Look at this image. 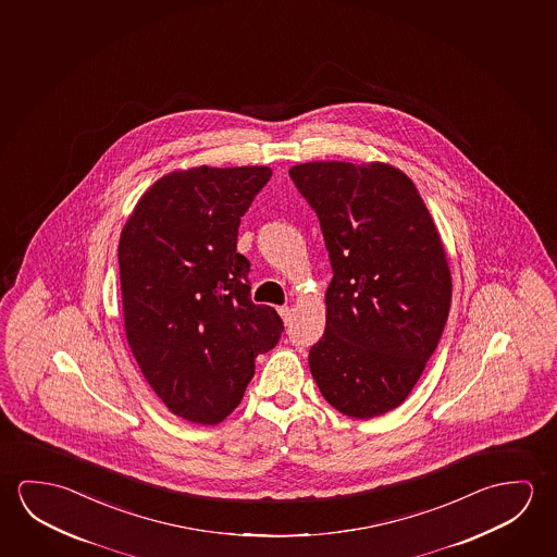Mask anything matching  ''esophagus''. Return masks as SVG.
I'll return each instance as SVG.
<instances>
[{"mask_svg":"<svg viewBox=\"0 0 557 557\" xmlns=\"http://www.w3.org/2000/svg\"><path fill=\"white\" fill-rule=\"evenodd\" d=\"M278 313H281V318H283L284 321H288V319H290V308H288V306H281V308H278Z\"/></svg>","mask_w":557,"mask_h":557,"instance_id":"esophagus-1","label":"esophagus"}]
</instances>
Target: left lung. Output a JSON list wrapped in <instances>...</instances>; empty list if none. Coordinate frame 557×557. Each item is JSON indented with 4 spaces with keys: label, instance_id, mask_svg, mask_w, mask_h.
I'll list each match as a JSON object with an SVG mask.
<instances>
[{
    "label": "left lung",
    "instance_id": "8db88e82",
    "mask_svg": "<svg viewBox=\"0 0 557 557\" xmlns=\"http://www.w3.org/2000/svg\"><path fill=\"white\" fill-rule=\"evenodd\" d=\"M288 174L318 212L333 267L311 375L338 412L385 414L410 395L447 323L442 236L412 180L391 164L306 162Z\"/></svg>",
    "mask_w": 557,
    "mask_h": 557
}]
</instances>
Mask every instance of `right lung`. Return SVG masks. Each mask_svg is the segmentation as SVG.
Here are the masks:
<instances>
[{"instance_id":"1","label":"right lung","mask_w":557,"mask_h":557,"mask_svg":"<svg viewBox=\"0 0 557 557\" xmlns=\"http://www.w3.org/2000/svg\"><path fill=\"white\" fill-rule=\"evenodd\" d=\"M273 170H176L141 195L125 221L117 261L127 343L172 414L214 425L238 407L257 354L284 331L249 298L238 228Z\"/></svg>"}]
</instances>
